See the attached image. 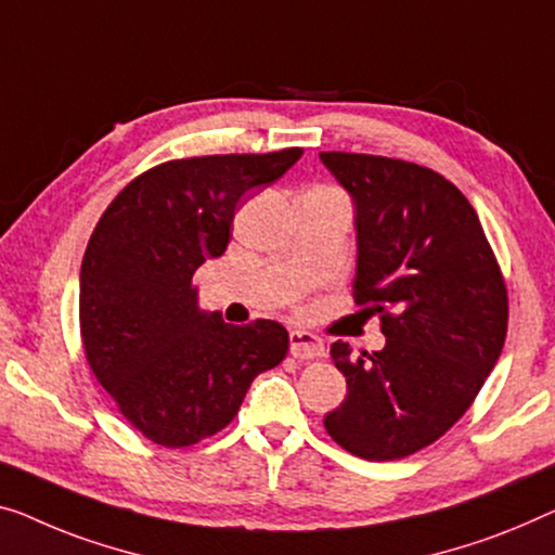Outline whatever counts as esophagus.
<instances>
[{"instance_id": "esophagus-1", "label": "esophagus", "mask_w": 555, "mask_h": 555, "mask_svg": "<svg viewBox=\"0 0 555 555\" xmlns=\"http://www.w3.org/2000/svg\"><path fill=\"white\" fill-rule=\"evenodd\" d=\"M288 349H292L294 359L301 361L324 357V341L317 334H309V331H292L288 334Z\"/></svg>"}]
</instances>
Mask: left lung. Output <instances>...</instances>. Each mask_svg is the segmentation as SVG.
<instances>
[{
  "label": "left lung",
  "mask_w": 555,
  "mask_h": 555,
  "mask_svg": "<svg viewBox=\"0 0 555 555\" xmlns=\"http://www.w3.org/2000/svg\"><path fill=\"white\" fill-rule=\"evenodd\" d=\"M319 156L353 202V299L382 313L386 336L361 357L331 346L349 393L324 426L359 459L411 456L456 424L499 361L506 284L474 206L441 173L371 154Z\"/></svg>",
  "instance_id": "1"
}]
</instances>
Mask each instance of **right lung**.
<instances>
[{
    "instance_id": "obj_1",
    "label": "right lung",
    "mask_w": 555,
    "mask_h": 555,
    "mask_svg": "<svg viewBox=\"0 0 555 555\" xmlns=\"http://www.w3.org/2000/svg\"><path fill=\"white\" fill-rule=\"evenodd\" d=\"M217 154L159 164L129 181L89 238L79 324L96 382L149 441L184 449L231 424L261 371L288 351L279 321L246 326L198 309L194 271L227 251L249 189L274 184L301 159Z\"/></svg>"
}]
</instances>
